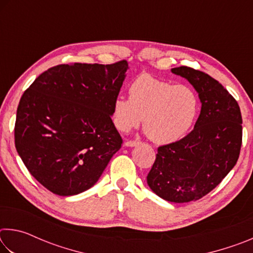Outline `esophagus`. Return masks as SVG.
<instances>
[{
  "mask_svg": "<svg viewBox=\"0 0 253 253\" xmlns=\"http://www.w3.org/2000/svg\"><path fill=\"white\" fill-rule=\"evenodd\" d=\"M138 144H139L138 140H127V142L125 143L127 147H134V146H137Z\"/></svg>",
  "mask_w": 253,
  "mask_h": 253,
  "instance_id": "obj_1",
  "label": "esophagus"
}]
</instances>
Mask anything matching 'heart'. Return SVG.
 I'll use <instances>...</instances> for the list:
<instances>
[{
    "instance_id": "obj_1",
    "label": "heart",
    "mask_w": 253,
    "mask_h": 253,
    "mask_svg": "<svg viewBox=\"0 0 253 253\" xmlns=\"http://www.w3.org/2000/svg\"><path fill=\"white\" fill-rule=\"evenodd\" d=\"M129 98L118 96L111 106L114 125L121 131L138 126L153 142L169 144L191 130L199 113V97L186 84H174L151 75H140L128 88Z\"/></svg>"
}]
</instances>
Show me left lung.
<instances>
[{"label":"left lung","mask_w":253,"mask_h":253,"mask_svg":"<svg viewBox=\"0 0 253 253\" xmlns=\"http://www.w3.org/2000/svg\"><path fill=\"white\" fill-rule=\"evenodd\" d=\"M172 72L193 85L202 107L190 134L157 148L147 184L169 202L187 203L210 193L237 164L242 117L237 100L211 76L184 66Z\"/></svg>","instance_id":"left-lung-1"}]
</instances>
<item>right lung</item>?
<instances>
[{
	"mask_svg": "<svg viewBox=\"0 0 253 253\" xmlns=\"http://www.w3.org/2000/svg\"><path fill=\"white\" fill-rule=\"evenodd\" d=\"M127 69L126 60L59 65L21 97L15 148L30 174L53 194L76 195L95 185L122 147L111 106Z\"/></svg>",
	"mask_w": 253,
	"mask_h": 253,
	"instance_id": "add662e5",
	"label": "right lung"
}]
</instances>
